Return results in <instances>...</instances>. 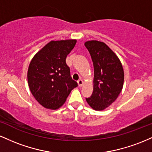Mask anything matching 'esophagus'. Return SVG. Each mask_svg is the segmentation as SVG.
Segmentation results:
<instances>
[{
    "label": "esophagus",
    "mask_w": 152,
    "mask_h": 152,
    "mask_svg": "<svg viewBox=\"0 0 152 152\" xmlns=\"http://www.w3.org/2000/svg\"><path fill=\"white\" fill-rule=\"evenodd\" d=\"M77 83H78V86L80 87H80H82L83 85V80H81V79H80L79 80L77 81Z\"/></svg>",
    "instance_id": "obj_1"
}]
</instances>
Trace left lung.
Wrapping results in <instances>:
<instances>
[{
    "label": "left lung",
    "mask_w": 152,
    "mask_h": 152,
    "mask_svg": "<svg viewBox=\"0 0 152 152\" xmlns=\"http://www.w3.org/2000/svg\"><path fill=\"white\" fill-rule=\"evenodd\" d=\"M85 46L94 67L93 94L86 100L94 110H103L111 105L121 92L124 69L116 54L103 42L88 41Z\"/></svg>",
    "instance_id": "left-lung-1"
}]
</instances>
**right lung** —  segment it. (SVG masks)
<instances>
[{"mask_svg": "<svg viewBox=\"0 0 152 152\" xmlns=\"http://www.w3.org/2000/svg\"><path fill=\"white\" fill-rule=\"evenodd\" d=\"M75 39L51 41L35 54L28 66L27 78L31 93L46 108L61 107L71 90L77 86L72 79L66 58Z\"/></svg>", "mask_w": 152, "mask_h": 152, "instance_id": "right-lung-1", "label": "right lung"}]
</instances>
